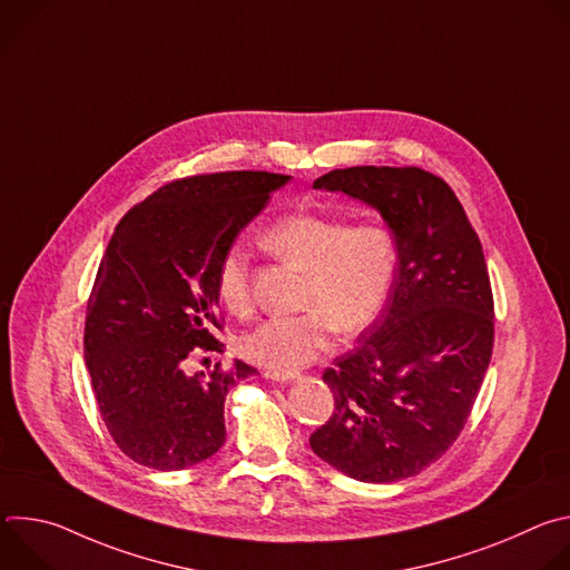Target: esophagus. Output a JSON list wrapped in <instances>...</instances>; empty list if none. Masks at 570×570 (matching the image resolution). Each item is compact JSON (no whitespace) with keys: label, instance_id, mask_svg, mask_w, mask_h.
I'll use <instances>...</instances> for the list:
<instances>
[{"label":"esophagus","instance_id":"1","mask_svg":"<svg viewBox=\"0 0 570 570\" xmlns=\"http://www.w3.org/2000/svg\"><path fill=\"white\" fill-rule=\"evenodd\" d=\"M264 376H266V379H271V381H279V383H286V381H293V379H297V372H282V370H266V372H264Z\"/></svg>","mask_w":570,"mask_h":570}]
</instances>
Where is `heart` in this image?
I'll list each match as a JSON object with an SVG mask.
<instances>
[{"label": "heart", "mask_w": 570, "mask_h": 570, "mask_svg": "<svg viewBox=\"0 0 570 570\" xmlns=\"http://www.w3.org/2000/svg\"><path fill=\"white\" fill-rule=\"evenodd\" d=\"M266 243L306 271V311L273 315L243 332L236 350L248 361L268 370H297L332 350L336 330L361 334L385 308L399 268V240L390 225L299 212L277 220ZM216 293L234 315L253 311L250 257L238 243L216 266Z\"/></svg>", "instance_id": "1"}]
</instances>
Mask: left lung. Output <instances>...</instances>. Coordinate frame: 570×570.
Here are the masks:
<instances>
[{
    "label": "left lung",
    "mask_w": 570,
    "mask_h": 570,
    "mask_svg": "<svg viewBox=\"0 0 570 570\" xmlns=\"http://www.w3.org/2000/svg\"><path fill=\"white\" fill-rule=\"evenodd\" d=\"M315 189L370 207L399 240L385 308L322 381L336 405L308 440L361 482H396L440 460L464 429L494 347V295L480 238L451 187L417 167H352Z\"/></svg>",
    "instance_id": "obj_1"
}]
</instances>
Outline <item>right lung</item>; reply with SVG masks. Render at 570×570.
Segmentation results:
<instances>
[{
	"instance_id": "add662e5",
	"label": "right lung",
	"mask_w": 570,
	"mask_h": 570,
	"mask_svg": "<svg viewBox=\"0 0 570 570\" xmlns=\"http://www.w3.org/2000/svg\"><path fill=\"white\" fill-rule=\"evenodd\" d=\"M291 176L225 171L159 187L128 209L101 259L86 315V365L99 413L135 462L178 471L225 442L227 390L257 370L234 361L187 374L200 352H223L214 330L216 266Z\"/></svg>"
}]
</instances>
